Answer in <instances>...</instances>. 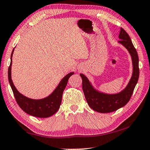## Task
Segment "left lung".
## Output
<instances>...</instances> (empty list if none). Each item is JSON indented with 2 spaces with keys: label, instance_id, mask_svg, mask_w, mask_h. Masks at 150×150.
<instances>
[{
  "label": "left lung",
  "instance_id": "8db88e82",
  "mask_svg": "<svg viewBox=\"0 0 150 150\" xmlns=\"http://www.w3.org/2000/svg\"><path fill=\"white\" fill-rule=\"evenodd\" d=\"M119 42L122 44L132 56L133 74L129 83L124 90L117 94L108 95L99 93L93 89L86 76L81 73L82 78V88L88 105L94 111L99 113H110L117 110L126 105L132 97L134 88L139 79V58L136 49L133 45L129 35L121 28Z\"/></svg>",
  "mask_w": 150,
  "mask_h": 150
}]
</instances>
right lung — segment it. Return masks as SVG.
Returning <instances> with one entry per match:
<instances>
[{
	"instance_id": "add662e5",
	"label": "right lung",
	"mask_w": 150,
	"mask_h": 150,
	"mask_svg": "<svg viewBox=\"0 0 150 150\" xmlns=\"http://www.w3.org/2000/svg\"><path fill=\"white\" fill-rule=\"evenodd\" d=\"M13 52L14 49L12 51L11 56V64L8 69V77L9 83L13 90L16 103L25 112L35 117L45 118L53 115L60 108L64 89H65L66 85L67 84L69 78L73 75L74 73L72 72L67 75L61 81L53 93L50 95L49 97L45 99H38V100L29 99L23 96L17 91L11 79L12 57H13Z\"/></svg>"
}]
</instances>
